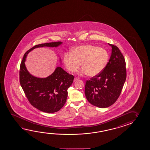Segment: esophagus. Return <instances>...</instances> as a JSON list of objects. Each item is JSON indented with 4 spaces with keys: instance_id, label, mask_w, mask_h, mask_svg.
Returning a JSON list of instances; mask_svg holds the SVG:
<instances>
[{
    "instance_id": "obj_1",
    "label": "esophagus",
    "mask_w": 150,
    "mask_h": 150,
    "mask_svg": "<svg viewBox=\"0 0 150 150\" xmlns=\"http://www.w3.org/2000/svg\"><path fill=\"white\" fill-rule=\"evenodd\" d=\"M79 79V78H75L74 79V81H76L78 80Z\"/></svg>"
}]
</instances>
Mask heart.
Returning <instances> with one entry per match:
<instances>
[{"label": "heart", "instance_id": "heart-1", "mask_svg": "<svg viewBox=\"0 0 150 150\" xmlns=\"http://www.w3.org/2000/svg\"><path fill=\"white\" fill-rule=\"evenodd\" d=\"M109 59L107 51L104 49L91 45L78 46L71 50V53L64 54L63 61L69 71L74 72L80 66L83 70L80 74L89 76L99 74L106 66Z\"/></svg>", "mask_w": 150, "mask_h": 150}]
</instances>
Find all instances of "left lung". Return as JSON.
Masks as SVG:
<instances>
[{
	"label": "left lung",
	"instance_id": "obj_1",
	"mask_svg": "<svg viewBox=\"0 0 150 150\" xmlns=\"http://www.w3.org/2000/svg\"><path fill=\"white\" fill-rule=\"evenodd\" d=\"M112 48L109 61L98 76L87 81L84 93L88 101L96 107L105 108L116 101L126 80L125 61L119 49Z\"/></svg>",
	"mask_w": 150,
	"mask_h": 150
}]
</instances>
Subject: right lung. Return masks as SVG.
I'll return each instance as SVG.
<instances>
[{
  "instance_id": "obj_1",
  "label": "right lung",
  "mask_w": 150,
  "mask_h": 150,
  "mask_svg": "<svg viewBox=\"0 0 150 150\" xmlns=\"http://www.w3.org/2000/svg\"><path fill=\"white\" fill-rule=\"evenodd\" d=\"M62 42L42 43L27 51L20 67V83L31 104L46 113L57 112L64 107L68 97V89L74 81V76L57 67L52 74L46 78H38L30 74L25 61L28 53L35 49L43 47L56 48ZM59 61L61 64V58Z\"/></svg>"
}]
</instances>
